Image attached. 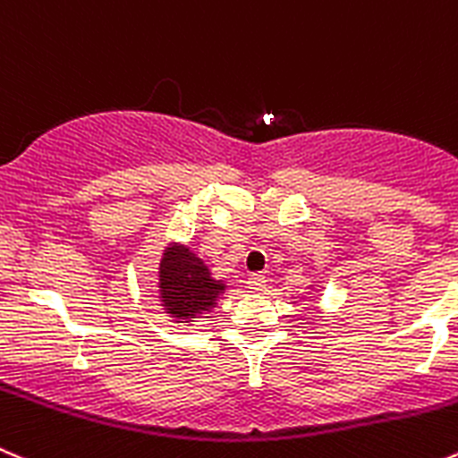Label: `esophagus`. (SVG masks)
Instances as JSON below:
<instances>
[{
	"label": "esophagus",
	"mask_w": 458,
	"mask_h": 458,
	"mask_svg": "<svg viewBox=\"0 0 458 458\" xmlns=\"http://www.w3.org/2000/svg\"><path fill=\"white\" fill-rule=\"evenodd\" d=\"M265 283H267L265 274H251L250 281H247V287H250L251 292H263L265 290Z\"/></svg>",
	"instance_id": "obj_1"
}]
</instances>
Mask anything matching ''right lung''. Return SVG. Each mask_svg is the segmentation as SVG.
I'll return each instance as SVG.
<instances>
[{
  "instance_id": "right-lung-1",
  "label": "right lung",
  "mask_w": 458,
  "mask_h": 458,
  "mask_svg": "<svg viewBox=\"0 0 458 458\" xmlns=\"http://www.w3.org/2000/svg\"><path fill=\"white\" fill-rule=\"evenodd\" d=\"M159 301L175 324H191L216 308L226 283L213 278L211 269L189 245L171 242L159 260Z\"/></svg>"
}]
</instances>
